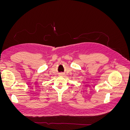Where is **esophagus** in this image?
Instances as JSON below:
<instances>
[{"label":"esophagus","mask_w":130,"mask_h":130,"mask_svg":"<svg viewBox=\"0 0 130 130\" xmlns=\"http://www.w3.org/2000/svg\"><path fill=\"white\" fill-rule=\"evenodd\" d=\"M61 74H62V75H63V73H61Z\"/></svg>","instance_id":"34e87169"}]
</instances>
